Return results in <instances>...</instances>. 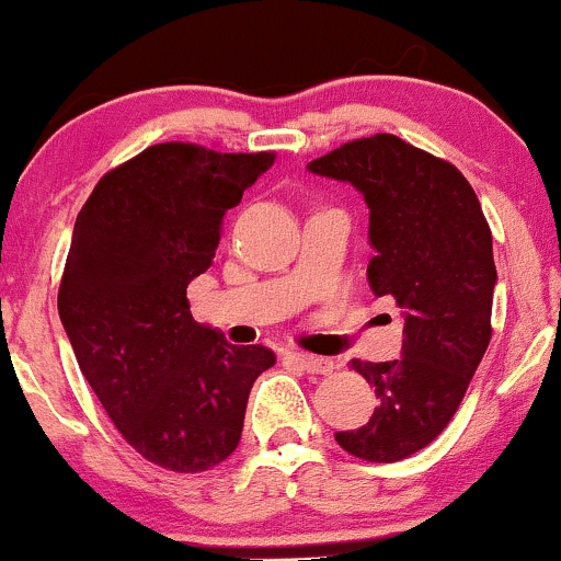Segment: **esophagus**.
Instances as JSON below:
<instances>
[{
    "instance_id": "obj_1",
    "label": "esophagus",
    "mask_w": 561,
    "mask_h": 561,
    "mask_svg": "<svg viewBox=\"0 0 561 561\" xmlns=\"http://www.w3.org/2000/svg\"><path fill=\"white\" fill-rule=\"evenodd\" d=\"M285 358L287 362H293L295 366H300V369L308 371V375H330L334 366L330 358L311 356V353H287Z\"/></svg>"
}]
</instances>
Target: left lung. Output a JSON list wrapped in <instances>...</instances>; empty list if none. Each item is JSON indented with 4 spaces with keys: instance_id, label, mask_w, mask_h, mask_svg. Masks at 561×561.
<instances>
[{
    "instance_id": "1",
    "label": "left lung",
    "mask_w": 561,
    "mask_h": 561,
    "mask_svg": "<svg viewBox=\"0 0 561 561\" xmlns=\"http://www.w3.org/2000/svg\"><path fill=\"white\" fill-rule=\"evenodd\" d=\"M306 169L364 195L369 287L403 317L401 358L353 362L375 385V414L334 440L358 459L401 461L446 430L491 343V227L456 165L392 134L347 141Z\"/></svg>"
}]
</instances>
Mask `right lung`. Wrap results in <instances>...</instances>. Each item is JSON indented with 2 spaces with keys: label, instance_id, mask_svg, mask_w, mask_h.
Here are the masks:
<instances>
[{
  "label": "right lung",
  "instance_id": "add662e5",
  "mask_svg": "<svg viewBox=\"0 0 561 561\" xmlns=\"http://www.w3.org/2000/svg\"><path fill=\"white\" fill-rule=\"evenodd\" d=\"M272 163V152L152 145L105 173L76 218L60 321L118 433L171 472L231 456L250 388L276 362L199 324L186 300L216 259L227 210Z\"/></svg>",
  "mask_w": 561,
  "mask_h": 561
}]
</instances>
